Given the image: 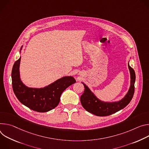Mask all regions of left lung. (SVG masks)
<instances>
[{"label":"left lung","instance_id":"8db88e82","mask_svg":"<svg viewBox=\"0 0 149 149\" xmlns=\"http://www.w3.org/2000/svg\"><path fill=\"white\" fill-rule=\"evenodd\" d=\"M128 66L131 76L130 87L125 96L118 102H105L100 100L85 84L82 83L84 85L85 91L80 96V102L81 105L87 111L97 116H108L123 109L130 102L134 93L136 74L129 63Z\"/></svg>","mask_w":149,"mask_h":149}]
</instances>
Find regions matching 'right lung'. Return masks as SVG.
Instances as JSON below:
<instances>
[{"label": "right lung", "instance_id": "obj_1", "mask_svg": "<svg viewBox=\"0 0 149 149\" xmlns=\"http://www.w3.org/2000/svg\"><path fill=\"white\" fill-rule=\"evenodd\" d=\"M22 48V47L21 50ZM20 61L21 57L15 62L13 65V91L18 100L33 111L45 112L54 109L59 104L63 92L76 82L73 77L64 76L42 88H28L22 83L20 78Z\"/></svg>", "mask_w": 149, "mask_h": 149}]
</instances>
